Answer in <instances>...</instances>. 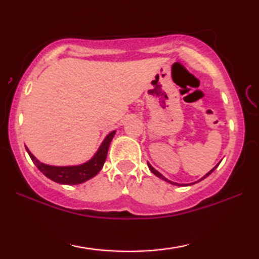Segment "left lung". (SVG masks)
Returning a JSON list of instances; mask_svg holds the SVG:
<instances>
[{
	"label": "left lung",
	"mask_w": 259,
	"mask_h": 259,
	"mask_svg": "<svg viewBox=\"0 0 259 259\" xmlns=\"http://www.w3.org/2000/svg\"><path fill=\"white\" fill-rule=\"evenodd\" d=\"M217 166H218V165H217ZM217 166H215V167H217ZM148 167H150V169H151V171H152V173H154V175H155V176H157V177H159V178L164 179V180H165V182H167V183H171V184H173V185H178V186H182V184H177V183H172V182H169V180H167V179H166V178H165V177H162V176L160 175V173H159V172L157 171V169H154L153 167H152V166H151L150 164H148ZM215 167H214V168H215ZM214 168H213V169H211V171H210V172H208V173H207V175L204 177V178H206V177H207V176H210V175H211V173L214 171ZM204 178H203V179H204ZM203 179H201V180H203ZM183 185H184V184H183Z\"/></svg>",
	"instance_id": "left-lung-1"
}]
</instances>
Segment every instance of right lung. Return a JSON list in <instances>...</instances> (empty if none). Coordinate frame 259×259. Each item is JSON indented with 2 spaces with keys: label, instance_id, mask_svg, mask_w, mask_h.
<instances>
[{
  "label": "right lung",
  "instance_id": "1",
  "mask_svg": "<svg viewBox=\"0 0 259 259\" xmlns=\"http://www.w3.org/2000/svg\"><path fill=\"white\" fill-rule=\"evenodd\" d=\"M115 132L109 133L104 143L99 148L97 154L94 155L93 158L91 159L90 161L84 162L82 165L79 166H65V167H58V166H49L45 165L42 162L37 161L36 159L34 158V155L30 153L29 151L27 152L31 158V160L35 164V166L40 169V171L44 173V175L49 178L53 182L59 183V184H65V185H76V184H81L86 180L93 178L94 176L98 175V172L100 171L102 166H104V162L106 160V157H107V152L109 144L114 137Z\"/></svg>",
  "mask_w": 259,
  "mask_h": 259
}]
</instances>
